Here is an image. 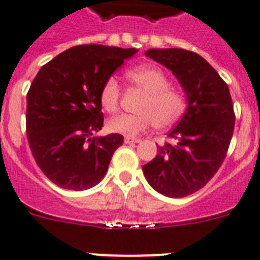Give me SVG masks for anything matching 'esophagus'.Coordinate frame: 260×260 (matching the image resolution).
Segmentation results:
<instances>
[{"label":"esophagus","mask_w":260,"mask_h":260,"mask_svg":"<svg viewBox=\"0 0 260 260\" xmlns=\"http://www.w3.org/2000/svg\"><path fill=\"white\" fill-rule=\"evenodd\" d=\"M141 142L139 138H134V137H125V143H138Z\"/></svg>","instance_id":"1"}]
</instances>
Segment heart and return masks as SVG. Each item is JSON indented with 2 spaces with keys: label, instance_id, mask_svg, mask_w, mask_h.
<instances>
[{
  "label": "heart",
  "instance_id": "b5f03b06",
  "mask_svg": "<svg viewBox=\"0 0 260 260\" xmlns=\"http://www.w3.org/2000/svg\"><path fill=\"white\" fill-rule=\"evenodd\" d=\"M130 82L145 91L137 114H122L107 122L113 133L134 137L151 126L158 130L173 127L183 118L187 110V98L181 90L171 87L169 77L160 69L141 66L127 73ZM100 102L105 110L114 114L119 110L121 86L114 77L107 78L100 91Z\"/></svg>",
  "mask_w": 260,
  "mask_h": 260
}]
</instances>
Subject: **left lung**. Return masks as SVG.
<instances>
[{
    "instance_id": "obj_1",
    "label": "left lung",
    "mask_w": 260,
    "mask_h": 260,
    "mask_svg": "<svg viewBox=\"0 0 260 260\" xmlns=\"http://www.w3.org/2000/svg\"><path fill=\"white\" fill-rule=\"evenodd\" d=\"M146 55L170 69L187 95V110L169 134L171 142L142 167L149 184L165 197L183 198L205 186L226 158L235 126L227 83L194 51L150 49Z\"/></svg>"
}]
</instances>
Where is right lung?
Here are the masks:
<instances>
[{"mask_svg":"<svg viewBox=\"0 0 260 260\" xmlns=\"http://www.w3.org/2000/svg\"><path fill=\"white\" fill-rule=\"evenodd\" d=\"M137 49L79 45L40 69L26 95V135L42 173L62 188L94 187L107 173L121 134L104 126L101 87Z\"/></svg>","mask_w":260,"mask_h":260,"instance_id":"obj_1","label":"right lung"}]
</instances>
